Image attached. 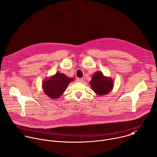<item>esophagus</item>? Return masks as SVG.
Here are the masks:
<instances>
[{
  "label": "esophagus",
  "instance_id": "34e87169",
  "mask_svg": "<svg viewBox=\"0 0 157 157\" xmlns=\"http://www.w3.org/2000/svg\"><path fill=\"white\" fill-rule=\"evenodd\" d=\"M76 82H83V79H82V78H77L76 79Z\"/></svg>",
  "mask_w": 157,
  "mask_h": 157
}]
</instances>
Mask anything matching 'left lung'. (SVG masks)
Here are the masks:
<instances>
[{
    "mask_svg": "<svg viewBox=\"0 0 157 157\" xmlns=\"http://www.w3.org/2000/svg\"><path fill=\"white\" fill-rule=\"evenodd\" d=\"M89 84L92 90L99 95L109 94L114 86L112 78L105 76L101 71H97L93 75Z\"/></svg>",
    "mask_w": 157,
    "mask_h": 157,
    "instance_id": "8db88e82",
    "label": "left lung"
}]
</instances>
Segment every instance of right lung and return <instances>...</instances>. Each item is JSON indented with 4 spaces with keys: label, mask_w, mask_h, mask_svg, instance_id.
<instances>
[{
    "label": "right lung",
    "mask_w": 157,
    "mask_h": 157,
    "mask_svg": "<svg viewBox=\"0 0 157 157\" xmlns=\"http://www.w3.org/2000/svg\"><path fill=\"white\" fill-rule=\"evenodd\" d=\"M74 80L73 78H69L63 73L57 72L43 81L42 89L50 98L57 99L64 93L69 84Z\"/></svg>",
    "instance_id": "1"
}]
</instances>
